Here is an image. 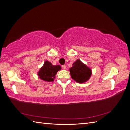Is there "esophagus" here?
<instances>
[{"instance_id": "34e87169", "label": "esophagus", "mask_w": 130, "mask_h": 130, "mask_svg": "<svg viewBox=\"0 0 130 130\" xmlns=\"http://www.w3.org/2000/svg\"><path fill=\"white\" fill-rule=\"evenodd\" d=\"M62 68L63 69H66V65H65V64H64V65L62 66Z\"/></svg>"}]
</instances>
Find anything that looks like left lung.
<instances>
[{"instance_id":"left-lung-1","label":"left lung","mask_w":130,"mask_h":130,"mask_svg":"<svg viewBox=\"0 0 130 130\" xmlns=\"http://www.w3.org/2000/svg\"><path fill=\"white\" fill-rule=\"evenodd\" d=\"M70 74L73 79L77 83L82 84L87 81L92 75V70L80 60H77L69 68Z\"/></svg>"}]
</instances>
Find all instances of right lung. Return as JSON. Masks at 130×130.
Wrapping results in <instances>:
<instances>
[{
  "mask_svg": "<svg viewBox=\"0 0 130 130\" xmlns=\"http://www.w3.org/2000/svg\"><path fill=\"white\" fill-rule=\"evenodd\" d=\"M61 69V67L60 65L54 66L51 62L46 61L37 74L41 80L46 82H52L54 81L57 72Z\"/></svg>",
  "mask_w": 130,
  "mask_h": 130,
  "instance_id": "1",
  "label": "right lung"
}]
</instances>
